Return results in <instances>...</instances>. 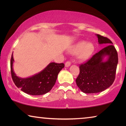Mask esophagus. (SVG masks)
I'll return each mask as SVG.
<instances>
[{"label": "esophagus", "mask_w": 126, "mask_h": 126, "mask_svg": "<svg viewBox=\"0 0 126 126\" xmlns=\"http://www.w3.org/2000/svg\"><path fill=\"white\" fill-rule=\"evenodd\" d=\"M71 65V62H69V61L66 62L65 63V66L66 67H69V66Z\"/></svg>", "instance_id": "34e87169"}]
</instances>
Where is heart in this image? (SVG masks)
<instances>
[{
    "instance_id": "obj_1",
    "label": "heart",
    "mask_w": 126,
    "mask_h": 126,
    "mask_svg": "<svg viewBox=\"0 0 126 126\" xmlns=\"http://www.w3.org/2000/svg\"><path fill=\"white\" fill-rule=\"evenodd\" d=\"M94 47L91 43L81 41L76 44L71 49L70 52L72 54L79 53V58L81 60H86L88 59L93 52Z\"/></svg>"
}]
</instances>
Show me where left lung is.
<instances>
[{"instance_id":"8db88e82","label":"left lung","mask_w":126,"mask_h":126,"mask_svg":"<svg viewBox=\"0 0 126 126\" xmlns=\"http://www.w3.org/2000/svg\"><path fill=\"white\" fill-rule=\"evenodd\" d=\"M99 44L108 46L95 53L87 62L79 65V74L76 79L77 85L85 93L101 92L114 82L118 64V54L111 40L96 34ZM108 57V60L103 59Z\"/></svg>"}]
</instances>
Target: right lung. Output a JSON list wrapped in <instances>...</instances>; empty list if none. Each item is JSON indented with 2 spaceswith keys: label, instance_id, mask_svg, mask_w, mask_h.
Instances as JSON below:
<instances>
[{
  "label": "right lung",
  "instance_id": "obj_1",
  "mask_svg": "<svg viewBox=\"0 0 126 126\" xmlns=\"http://www.w3.org/2000/svg\"><path fill=\"white\" fill-rule=\"evenodd\" d=\"M13 62L12 53L10 69L14 84L24 92L33 95L44 94L49 92L54 86L59 72L64 67V63H50L39 73L29 78H22L15 74L13 68Z\"/></svg>",
  "mask_w": 126,
  "mask_h": 126
}]
</instances>
